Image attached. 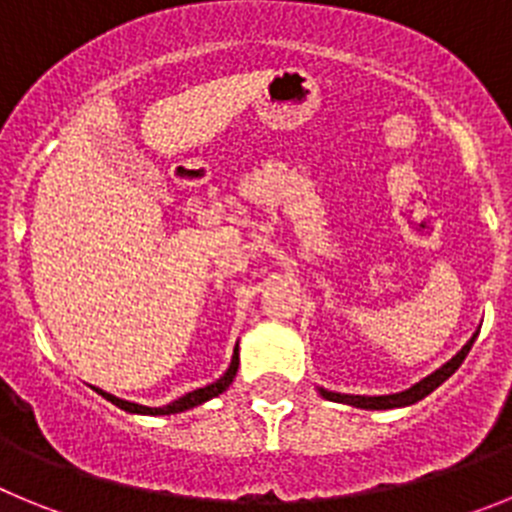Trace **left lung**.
<instances>
[{
	"label": "left lung",
	"mask_w": 512,
	"mask_h": 512,
	"mask_svg": "<svg viewBox=\"0 0 512 512\" xmlns=\"http://www.w3.org/2000/svg\"><path fill=\"white\" fill-rule=\"evenodd\" d=\"M479 330L474 333L472 338H469L464 346H461V351L456 356H451L446 364H441L433 374H428V377H423L420 382H415L413 387H408V390L402 392H392V395H346V392H333V390H325V387H318L320 395L325 397V400L330 402H343V405H351V408H361V410H395V408H408V405H415V402H420L423 397L431 395L436 387H441L446 379L451 377V374L456 372L461 366V361L467 359L469 348H472V343L477 341Z\"/></svg>",
	"instance_id": "left-lung-1"
}]
</instances>
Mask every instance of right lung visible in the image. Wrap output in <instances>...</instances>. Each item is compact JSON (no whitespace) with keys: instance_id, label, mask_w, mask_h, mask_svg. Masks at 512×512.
<instances>
[{"instance_id":"add662e5","label":"right lung","mask_w":512,"mask_h":512,"mask_svg":"<svg viewBox=\"0 0 512 512\" xmlns=\"http://www.w3.org/2000/svg\"><path fill=\"white\" fill-rule=\"evenodd\" d=\"M235 372H238V343H235L233 356H230V366L223 372V377L215 379V382H210V384H205V387H197V390L187 392V395L176 397L174 402H169V405H161V408H148V405H138V402L122 400V397L110 395V392L99 390V387H92V390L97 392V395H102L104 400H110L112 405H117L120 410H125V413H133V415H176V413H184V410L197 408V405L212 400V397L223 395L230 384H233Z\"/></svg>"}]
</instances>
